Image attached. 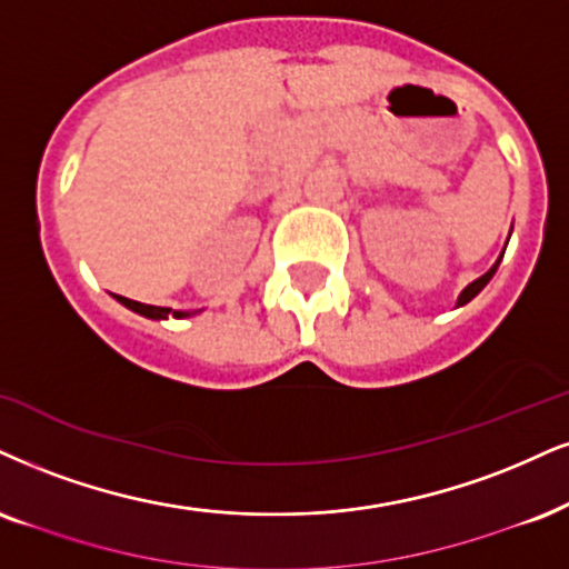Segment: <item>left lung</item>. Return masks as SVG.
<instances>
[{
	"label": "left lung",
	"instance_id": "left-lung-1",
	"mask_svg": "<svg viewBox=\"0 0 569 569\" xmlns=\"http://www.w3.org/2000/svg\"><path fill=\"white\" fill-rule=\"evenodd\" d=\"M501 258H503V252H501ZM501 258H499V261H496L493 266H490V271H486L480 279H475L472 284H467L465 290H461V296H459V300H456V306H465V303H469V300H472L475 296H478L482 287H486V284L490 282V279H493V273H496V269H499Z\"/></svg>",
	"mask_w": 569,
	"mask_h": 569
}]
</instances>
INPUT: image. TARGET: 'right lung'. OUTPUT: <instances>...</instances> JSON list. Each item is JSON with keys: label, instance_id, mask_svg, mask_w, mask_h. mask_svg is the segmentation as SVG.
I'll return each instance as SVG.
<instances>
[{"label": "right lung", "instance_id": "1", "mask_svg": "<svg viewBox=\"0 0 569 569\" xmlns=\"http://www.w3.org/2000/svg\"><path fill=\"white\" fill-rule=\"evenodd\" d=\"M118 303H123L126 308H131V311H137L139 317H147V319H184V317H192L189 311H171V308H163V306H144L139 303V300H131V298H123V296H116Z\"/></svg>", "mask_w": 569, "mask_h": 569}]
</instances>
